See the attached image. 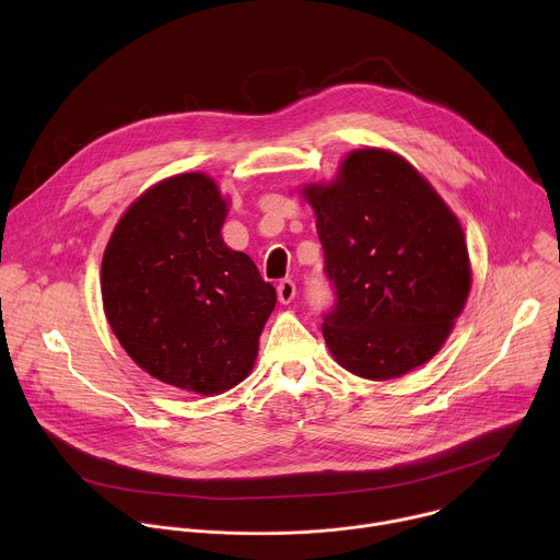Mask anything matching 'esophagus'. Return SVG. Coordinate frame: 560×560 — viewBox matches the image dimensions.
Instances as JSON below:
<instances>
[{"label":"esophagus","mask_w":560,"mask_h":560,"mask_svg":"<svg viewBox=\"0 0 560 560\" xmlns=\"http://www.w3.org/2000/svg\"><path fill=\"white\" fill-rule=\"evenodd\" d=\"M294 294H296V285H294V281L283 279V281L277 285V296H279V301H281V303H290V301L294 299Z\"/></svg>","instance_id":"obj_1"}]
</instances>
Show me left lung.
Instances as JSON below:
<instances>
[{"instance_id": "8db88e82", "label": "left lung", "mask_w": 560, "mask_h": 560, "mask_svg": "<svg viewBox=\"0 0 560 560\" xmlns=\"http://www.w3.org/2000/svg\"><path fill=\"white\" fill-rule=\"evenodd\" d=\"M335 285L324 339L348 372L387 381L428 363L471 288L456 214L401 154L352 150L330 184H307Z\"/></svg>"}]
</instances>
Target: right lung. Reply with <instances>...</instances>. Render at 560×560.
Instances as JSON below:
<instances>
[{"instance_id": "right-lung-1", "label": "right lung", "mask_w": 560, "mask_h": 560, "mask_svg": "<svg viewBox=\"0 0 560 560\" xmlns=\"http://www.w3.org/2000/svg\"><path fill=\"white\" fill-rule=\"evenodd\" d=\"M225 214L203 173L164 179L124 212L102 261L104 312L128 357L203 396L250 374L277 305L255 261L223 244Z\"/></svg>"}]
</instances>
